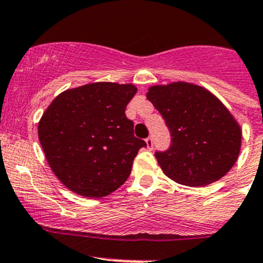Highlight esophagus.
Segmentation results:
<instances>
[{
	"mask_svg": "<svg viewBox=\"0 0 263 263\" xmlns=\"http://www.w3.org/2000/svg\"><path fill=\"white\" fill-rule=\"evenodd\" d=\"M146 145H147V148H148V149L154 148V138L147 137L146 138Z\"/></svg>",
	"mask_w": 263,
	"mask_h": 263,
	"instance_id": "obj_1",
	"label": "esophagus"
}]
</instances>
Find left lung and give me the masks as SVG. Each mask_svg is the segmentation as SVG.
<instances>
[{
  "label": "left lung",
  "instance_id": "1",
  "mask_svg": "<svg viewBox=\"0 0 263 263\" xmlns=\"http://www.w3.org/2000/svg\"><path fill=\"white\" fill-rule=\"evenodd\" d=\"M147 99L162 115L171 135L166 151L155 154L164 175L202 187L220 180L237 161L241 128L210 91L187 82L152 86Z\"/></svg>",
  "mask_w": 263,
  "mask_h": 263
}]
</instances>
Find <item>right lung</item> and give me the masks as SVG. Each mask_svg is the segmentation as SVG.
Returning <instances> with one entry per match:
<instances>
[{"instance_id": "add662e5", "label": "right lung", "mask_w": 263, "mask_h": 263, "mask_svg": "<svg viewBox=\"0 0 263 263\" xmlns=\"http://www.w3.org/2000/svg\"><path fill=\"white\" fill-rule=\"evenodd\" d=\"M134 85L96 82L56 97L39 123V138L53 174L71 191L105 197L125 183L146 142L135 137L126 107Z\"/></svg>"}]
</instances>
